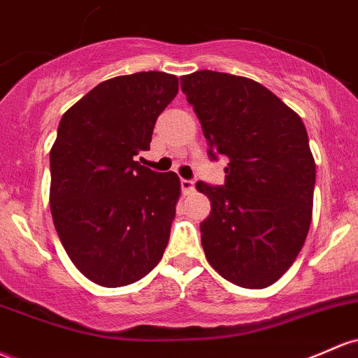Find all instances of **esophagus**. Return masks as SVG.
Instances as JSON below:
<instances>
[{
	"label": "esophagus",
	"mask_w": 358,
	"mask_h": 358,
	"mask_svg": "<svg viewBox=\"0 0 358 358\" xmlns=\"http://www.w3.org/2000/svg\"><path fill=\"white\" fill-rule=\"evenodd\" d=\"M180 183H182V192L185 195H190L192 192L195 190V185H194V182H192V180H182Z\"/></svg>",
	"instance_id": "34e87169"
}]
</instances>
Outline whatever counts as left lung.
Masks as SVG:
<instances>
[{"instance_id": "8db88e82", "label": "left lung", "mask_w": 358, "mask_h": 358, "mask_svg": "<svg viewBox=\"0 0 358 358\" xmlns=\"http://www.w3.org/2000/svg\"><path fill=\"white\" fill-rule=\"evenodd\" d=\"M209 146L229 159L200 224L207 262L239 287L265 289L292 265L313 217L316 164L301 117L250 78L197 71L180 78Z\"/></svg>"}]
</instances>
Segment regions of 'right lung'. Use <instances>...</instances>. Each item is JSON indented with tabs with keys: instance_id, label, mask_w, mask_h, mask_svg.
Here are the masks:
<instances>
[{
	"instance_id": "right-lung-1",
	"label": "right lung",
	"mask_w": 358,
	"mask_h": 358,
	"mask_svg": "<svg viewBox=\"0 0 358 358\" xmlns=\"http://www.w3.org/2000/svg\"><path fill=\"white\" fill-rule=\"evenodd\" d=\"M178 78L148 71L103 81L59 122L50 149V212L66 253L101 287L151 272L170 239L180 197L176 173L137 159Z\"/></svg>"
}]
</instances>
